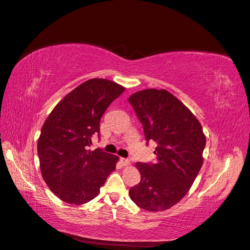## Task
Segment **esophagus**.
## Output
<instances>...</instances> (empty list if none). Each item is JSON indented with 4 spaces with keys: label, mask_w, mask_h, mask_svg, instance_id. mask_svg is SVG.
Segmentation results:
<instances>
[{
    "label": "esophagus",
    "mask_w": 250,
    "mask_h": 250,
    "mask_svg": "<svg viewBox=\"0 0 250 250\" xmlns=\"http://www.w3.org/2000/svg\"><path fill=\"white\" fill-rule=\"evenodd\" d=\"M120 163L122 164L124 167H128L130 164V160L129 159H125V158H120Z\"/></svg>",
    "instance_id": "esophagus-1"
}]
</instances>
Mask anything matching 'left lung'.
<instances>
[{"label":"left lung","mask_w":250,"mask_h":250,"mask_svg":"<svg viewBox=\"0 0 250 250\" xmlns=\"http://www.w3.org/2000/svg\"><path fill=\"white\" fill-rule=\"evenodd\" d=\"M129 103L143 125L145 140L157 143V162H137L141 182L131 200L148 211H162L188 193L203 164L206 137L200 121L183 102L164 89H145Z\"/></svg>","instance_id":"left-lung-1"}]
</instances>
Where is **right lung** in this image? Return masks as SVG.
Returning a JSON list of instances; mask_svg holds the SVG:
<instances>
[{
  "label": "right lung",
  "mask_w": 250,
  "mask_h": 250,
  "mask_svg": "<svg viewBox=\"0 0 250 250\" xmlns=\"http://www.w3.org/2000/svg\"><path fill=\"white\" fill-rule=\"evenodd\" d=\"M125 90L115 82L92 78L66 94L47 117L37 141L41 173L58 198L81 205L94 199L119 158L90 150L100 120Z\"/></svg>",
  "instance_id": "right-lung-1"
}]
</instances>
